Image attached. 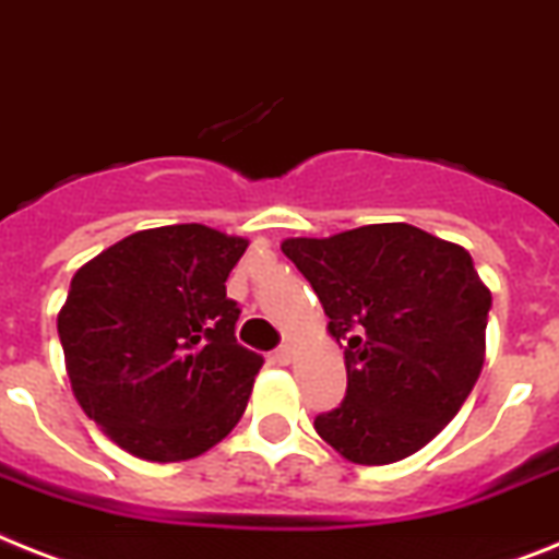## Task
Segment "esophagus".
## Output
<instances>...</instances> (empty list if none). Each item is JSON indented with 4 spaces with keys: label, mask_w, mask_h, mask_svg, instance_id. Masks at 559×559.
<instances>
[{
    "label": "esophagus",
    "mask_w": 559,
    "mask_h": 559,
    "mask_svg": "<svg viewBox=\"0 0 559 559\" xmlns=\"http://www.w3.org/2000/svg\"><path fill=\"white\" fill-rule=\"evenodd\" d=\"M272 360H275V364H281V367H287L289 360H293V346L289 344L278 346V349L272 352Z\"/></svg>",
    "instance_id": "34e87169"
}]
</instances>
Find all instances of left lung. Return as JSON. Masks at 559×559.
<instances>
[{
	"instance_id": "8db88e82",
	"label": "left lung",
	"mask_w": 559,
	"mask_h": 559,
	"mask_svg": "<svg viewBox=\"0 0 559 559\" xmlns=\"http://www.w3.org/2000/svg\"><path fill=\"white\" fill-rule=\"evenodd\" d=\"M330 335L346 344V397L316 431L360 466L403 461L461 412L486 360L491 293L461 243L412 224L287 238Z\"/></svg>"
}]
</instances>
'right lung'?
<instances>
[{
  "label": "right lung",
  "mask_w": 559,
  "mask_h": 559,
  "mask_svg": "<svg viewBox=\"0 0 559 559\" xmlns=\"http://www.w3.org/2000/svg\"><path fill=\"white\" fill-rule=\"evenodd\" d=\"M250 247L204 224L139 229L79 266L56 326L84 415L153 463L227 438L264 358L236 341L229 270Z\"/></svg>",
  "instance_id": "add662e5"
}]
</instances>
